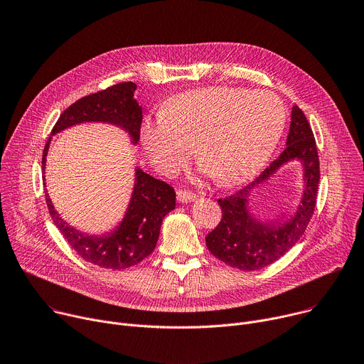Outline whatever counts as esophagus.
Masks as SVG:
<instances>
[{"instance_id": "esophagus-1", "label": "esophagus", "mask_w": 364, "mask_h": 364, "mask_svg": "<svg viewBox=\"0 0 364 364\" xmlns=\"http://www.w3.org/2000/svg\"><path fill=\"white\" fill-rule=\"evenodd\" d=\"M197 198V196L191 191H187V190H180L177 191V200L180 203H190V201H194Z\"/></svg>"}]
</instances>
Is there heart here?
Wrapping results in <instances>:
<instances>
[{"mask_svg":"<svg viewBox=\"0 0 364 364\" xmlns=\"http://www.w3.org/2000/svg\"><path fill=\"white\" fill-rule=\"evenodd\" d=\"M287 121L282 100L268 90L213 86L170 99L141 128V144L154 167L171 176L191 157L220 186L252 178L278 145Z\"/></svg>","mask_w":364,"mask_h":364,"instance_id":"heart-1","label":"heart"}]
</instances>
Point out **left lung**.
<instances>
[{"instance_id": "obj_1", "label": "left lung", "mask_w": 364, "mask_h": 364, "mask_svg": "<svg viewBox=\"0 0 364 364\" xmlns=\"http://www.w3.org/2000/svg\"><path fill=\"white\" fill-rule=\"evenodd\" d=\"M291 161L301 163L304 177V191L296 213L287 221H259L250 213V193ZM318 181L320 161L316 138L304 112L295 105L291 112L287 148L279 157L250 184L218 200L222 207V220L205 236L207 249L226 265L240 271H257L274 264L304 235L316 209Z\"/></svg>"}]
</instances>
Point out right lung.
Here are the masks:
<instances>
[{"instance_id":"1","label":"right lung","mask_w":364,"mask_h":364,"mask_svg":"<svg viewBox=\"0 0 364 364\" xmlns=\"http://www.w3.org/2000/svg\"><path fill=\"white\" fill-rule=\"evenodd\" d=\"M134 82H124L87 95L70 105L51 129V135L83 122H105L128 132L131 142L139 141L142 108ZM51 138L43 151V170ZM48 213L72 249L86 262L107 269H127L149 256L157 245L163 219L176 209V191L167 183L135 168L132 196L121 223L107 235H87L66 223L46 193Z\"/></svg>"}]
</instances>
